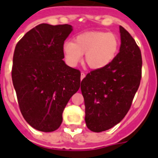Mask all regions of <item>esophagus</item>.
Wrapping results in <instances>:
<instances>
[{"mask_svg": "<svg viewBox=\"0 0 158 158\" xmlns=\"http://www.w3.org/2000/svg\"><path fill=\"white\" fill-rule=\"evenodd\" d=\"M84 77H85V74H84V72H81V76H80V79H81V81L83 80Z\"/></svg>", "mask_w": 158, "mask_h": 158, "instance_id": "1", "label": "esophagus"}]
</instances>
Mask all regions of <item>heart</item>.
Segmentation results:
<instances>
[{"instance_id":"obj_1","label":"heart","mask_w":158,"mask_h":158,"mask_svg":"<svg viewBox=\"0 0 158 158\" xmlns=\"http://www.w3.org/2000/svg\"><path fill=\"white\" fill-rule=\"evenodd\" d=\"M119 50V39L113 33L89 32L77 36L74 43H64L67 61L75 65L84 55V60L94 70L103 69L114 60Z\"/></svg>"}]
</instances>
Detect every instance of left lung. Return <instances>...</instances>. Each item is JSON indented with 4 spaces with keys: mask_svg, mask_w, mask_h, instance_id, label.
Instances as JSON below:
<instances>
[{
    "mask_svg": "<svg viewBox=\"0 0 158 158\" xmlns=\"http://www.w3.org/2000/svg\"><path fill=\"white\" fill-rule=\"evenodd\" d=\"M120 52L110 64L92 70L81 82L85 122L94 132L120 123L130 110L140 84L142 56L132 36L120 26Z\"/></svg>",
    "mask_w": 158,
    "mask_h": 158,
    "instance_id": "8db88e82",
    "label": "left lung"
}]
</instances>
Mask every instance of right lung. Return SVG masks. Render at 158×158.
I'll return each mask as SVG.
<instances>
[{
	"instance_id": "1",
	"label": "right lung",
	"mask_w": 158,
	"mask_h": 158,
	"mask_svg": "<svg viewBox=\"0 0 158 158\" xmlns=\"http://www.w3.org/2000/svg\"><path fill=\"white\" fill-rule=\"evenodd\" d=\"M69 24L41 23L16 44L12 81L24 120L35 130L52 132L62 123V113L80 87V71L63 60Z\"/></svg>"
}]
</instances>
